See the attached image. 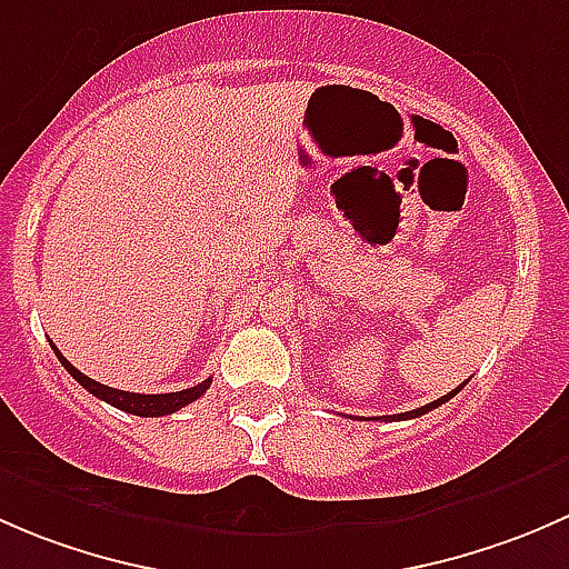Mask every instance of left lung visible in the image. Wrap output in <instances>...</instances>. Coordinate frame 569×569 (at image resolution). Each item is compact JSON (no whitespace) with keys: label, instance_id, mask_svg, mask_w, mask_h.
Masks as SVG:
<instances>
[{"label":"left lung","instance_id":"obj_1","mask_svg":"<svg viewBox=\"0 0 569 569\" xmlns=\"http://www.w3.org/2000/svg\"><path fill=\"white\" fill-rule=\"evenodd\" d=\"M465 388V382L460 388H455V391L451 393H446V396H440V399H435V401H429V405H423V407H418V410H410V412H401V416H386V418H391V421H396V418H418V416H423V412H429V410H435V407H440V405H446V401L451 399V396H457Z\"/></svg>","mask_w":569,"mask_h":569}]
</instances>
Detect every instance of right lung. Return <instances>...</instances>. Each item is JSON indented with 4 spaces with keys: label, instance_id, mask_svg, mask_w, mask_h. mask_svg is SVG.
<instances>
[{
    "label": "right lung",
    "instance_id": "add662e5",
    "mask_svg": "<svg viewBox=\"0 0 569 569\" xmlns=\"http://www.w3.org/2000/svg\"><path fill=\"white\" fill-rule=\"evenodd\" d=\"M51 349H54L57 360H60V363L66 366L68 375H71L73 380H77L79 386L84 388V391L99 396L101 401H107V405L118 407V410L131 412V416H142V418L170 416V412L181 410L183 405H192L194 399H200V396L209 391V386H211V380H203V382H200V386L187 388V391H176V393H129V391H118V388L101 386V382H96V380H90V377H84L82 371L77 369V366H71L66 358H62V352L54 347V343H51Z\"/></svg>",
    "mask_w": 569,
    "mask_h": 569
}]
</instances>
